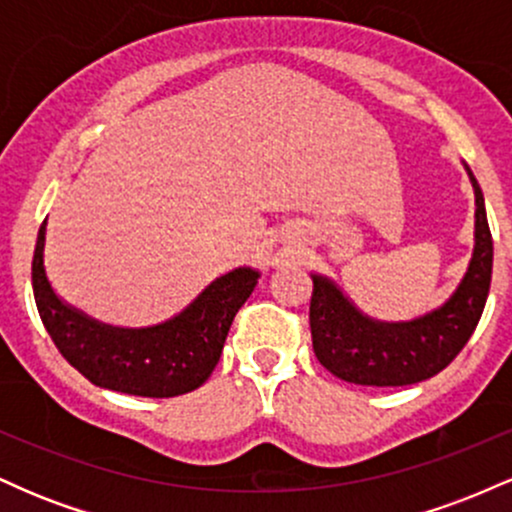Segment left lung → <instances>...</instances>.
<instances>
[{
    "mask_svg": "<svg viewBox=\"0 0 512 512\" xmlns=\"http://www.w3.org/2000/svg\"><path fill=\"white\" fill-rule=\"evenodd\" d=\"M467 173L477 197V243L462 284L443 308L411 322H375L358 313L332 281L313 274V351L339 380L375 387L421 383L448 368L477 330L489 298L493 240L481 187L472 170Z\"/></svg>",
    "mask_w": 512,
    "mask_h": 512,
    "instance_id": "obj_1",
    "label": "left lung"
}]
</instances>
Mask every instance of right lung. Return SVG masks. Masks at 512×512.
I'll return each mask as SVG.
<instances>
[{"mask_svg": "<svg viewBox=\"0 0 512 512\" xmlns=\"http://www.w3.org/2000/svg\"><path fill=\"white\" fill-rule=\"evenodd\" d=\"M45 221L33 252V296L40 320L60 354L105 390L137 397H178L207 383L240 305L257 286L255 269H233L197 296L178 317L144 330L91 320L52 291L43 267Z\"/></svg>", "mask_w": 512, "mask_h": 512, "instance_id": "1", "label": "right lung"}]
</instances>
